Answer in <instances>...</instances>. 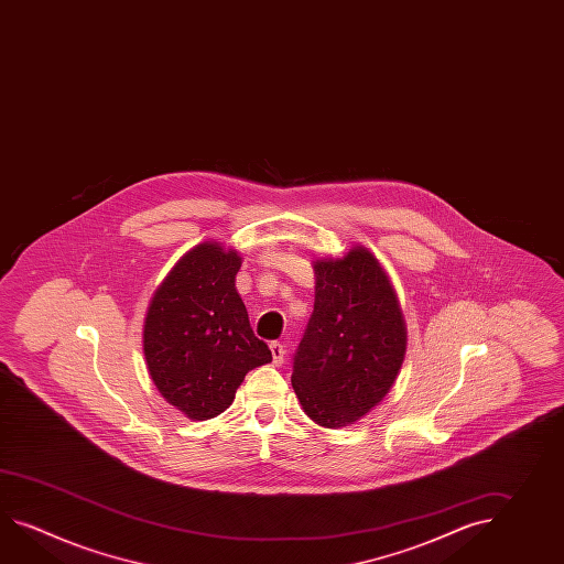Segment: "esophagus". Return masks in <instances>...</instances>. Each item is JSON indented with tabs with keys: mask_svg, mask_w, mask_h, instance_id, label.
<instances>
[{
	"mask_svg": "<svg viewBox=\"0 0 564 564\" xmlns=\"http://www.w3.org/2000/svg\"><path fill=\"white\" fill-rule=\"evenodd\" d=\"M269 348H271L273 364H275V366H281L283 360H285V346H283V344H279V341H271V344H269Z\"/></svg>",
	"mask_w": 564,
	"mask_h": 564,
	"instance_id": "esophagus-1",
	"label": "esophagus"
}]
</instances>
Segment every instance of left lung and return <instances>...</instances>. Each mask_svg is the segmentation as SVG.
Masks as SVG:
<instances>
[{
	"mask_svg": "<svg viewBox=\"0 0 564 564\" xmlns=\"http://www.w3.org/2000/svg\"><path fill=\"white\" fill-rule=\"evenodd\" d=\"M315 301L291 384L313 423L354 425L389 394L406 354V326L387 271L362 245L313 261Z\"/></svg>",
	"mask_w": 564,
	"mask_h": 564,
	"instance_id": "1",
	"label": "left lung"
}]
</instances>
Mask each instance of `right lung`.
<instances>
[{"instance_id":"right-lung-1","label":"right lung","mask_w":564,"mask_h":564,"mask_svg":"<svg viewBox=\"0 0 564 564\" xmlns=\"http://www.w3.org/2000/svg\"><path fill=\"white\" fill-rule=\"evenodd\" d=\"M240 264L238 251L204 240L172 267L145 313L151 380L192 421L225 413L247 372L273 358L238 295Z\"/></svg>"}]
</instances>
